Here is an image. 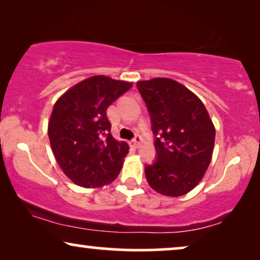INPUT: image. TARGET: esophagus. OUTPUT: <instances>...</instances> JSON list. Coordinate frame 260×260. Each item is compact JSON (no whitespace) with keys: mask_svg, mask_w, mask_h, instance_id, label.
I'll return each mask as SVG.
<instances>
[{"mask_svg":"<svg viewBox=\"0 0 260 260\" xmlns=\"http://www.w3.org/2000/svg\"><path fill=\"white\" fill-rule=\"evenodd\" d=\"M132 144H133V146L136 147V148H139L140 145H141V138H140L139 136H137V137L133 139Z\"/></svg>","mask_w":260,"mask_h":260,"instance_id":"esophagus-1","label":"esophagus"}]
</instances>
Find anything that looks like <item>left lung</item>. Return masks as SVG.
Here are the masks:
<instances>
[{"label": "left lung", "mask_w": 260, "mask_h": 260, "mask_svg": "<svg viewBox=\"0 0 260 260\" xmlns=\"http://www.w3.org/2000/svg\"><path fill=\"white\" fill-rule=\"evenodd\" d=\"M155 137L157 160L145 168L154 191L178 197L195 188L212 160L215 127L205 105L171 78L139 81Z\"/></svg>", "instance_id": "8db88e82"}]
</instances>
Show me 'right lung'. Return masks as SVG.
<instances>
[{"label": "right lung", "mask_w": 260, "mask_h": 260, "mask_svg": "<svg viewBox=\"0 0 260 260\" xmlns=\"http://www.w3.org/2000/svg\"><path fill=\"white\" fill-rule=\"evenodd\" d=\"M132 85L108 76H92L54 103L48 138L55 160L75 184L100 188L119 176L129 147L112 136L107 109Z\"/></svg>", "instance_id": "right-lung-1"}]
</instances>
